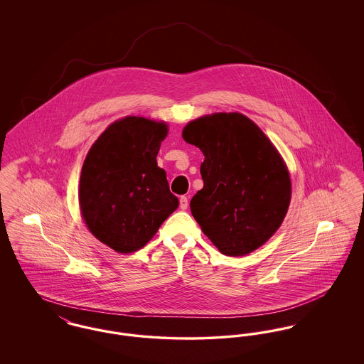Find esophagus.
Wrapping results in <instances>:
<instances>
[{"instance_id":"34e87169","label":"esophagus","mask_w":364,"mask_h":364,"mask_svg":"<svg viewBox=\"0 0 364 364\" xmlns=\"http://www.w3.org/2000/svg\"><path fill=\"white\" fill-rule=\"evenodd\" d=\"M188 208V198L187 196H180V208L181 210H187Z\"/></svg>"}]
</instances>
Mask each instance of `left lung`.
Listing matches in <instances>:
<instances>
[{"mask_svg":"<svg viewBox=\"0 0 364 364\" xmlns=\"http://www.w3.org/2000/svg\"><path fill=\"white\" fill-rule=\"evenodd\" d=\"M183 138L205 156L203 188L191 199L193 218L220 252H252L274 235L291 202V178L276 147L240 113L193 120Z\"/></svg>","mask_w":364,"mask_h":364,"instance_id":"obj_1","label":"left lung"}]
</instances>
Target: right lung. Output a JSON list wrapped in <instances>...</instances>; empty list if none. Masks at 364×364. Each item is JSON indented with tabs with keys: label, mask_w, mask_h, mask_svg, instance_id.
<instances>
[{
	"label": "right lung",
	"mask_w": 364,
	"mask_h": 364,
	"mask_svg": "<svg viewBox=\"0 0 364 364\" xmlns=\"http://www.w3.org/2000/svg\"><path fill=\"white\" fill-rule=\"evenodd\" d=\"M165 122L125 117L113 122L87 154L79 203L90 232L117 252L138 251L178 206L156 165Z\"/></svg>",
	"instance_id": "right-lung-1"
}]
</instances>
